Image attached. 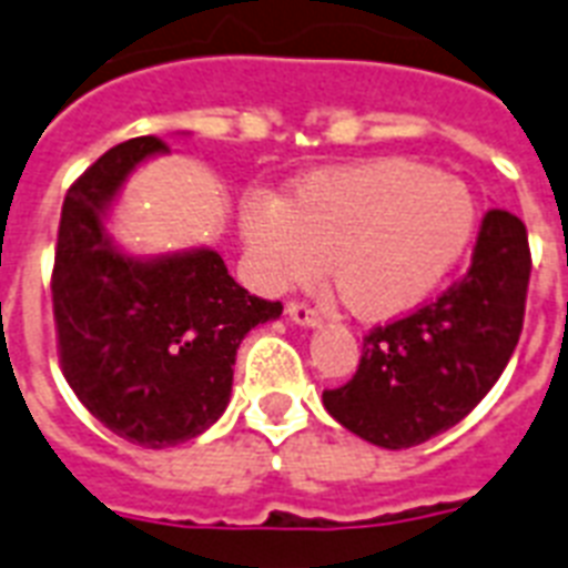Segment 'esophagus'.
<instances>
[{"instance_id":"34e87169","label":"esophagus","mask_w":568,"mask_h":568,"mask_svg":"<svg viewBox=\"0 0 568 568\" xmlns=\"http://www.w3.org/2000/svg\"><path fill=\"white\" fill-rule=\"evenodd\" d=\"M285 315L294 321V324H303V327H315L321 321V315L315 310H312L310 303L303 301H292L288 306H285Z\"/></svg>"}]
</instances>
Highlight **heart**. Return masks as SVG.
<instances>
[{
  "instance_id": "heart-1",
  "label": "heart",
  "mask_w": 568,
  "mask_h": 568,
  "mask_svg": "<svg viewBox=\"0 0 568 568\" xmlns=\"http://www.w3.org/2000/svg\"><path fill=\"white\" fill-rule=\"evenodd\" d=\"M477 230L475 194L459 176L413 159L327 168L280 200L250 194L241 239L262 292L310 283L324 271L363 318L422 306L466 256Z\"/></svg>"
}]
</instances>
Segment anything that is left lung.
I'll return each mask as SVG.
<instances>
[{
	"mask_svg": "<svg viewBox=\"0 0 568 568\" xmlns=\"http://www.w3.org/2000/svg\"><path fill=\"white\" fill-rule=\"evenodd\" d=\"M530 283L528 230L489 209L471 265L436 301L368 329L363 359L324 406L342 427L379 448H413L475 409L510 363Z\"/></svg>",
	"mask_w": 568,
	"mask_h": 568,
	"instance_id": "1",
	"label": "left lung"
}]
</instances>
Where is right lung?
<instances>
[{
  "instance_id": "1",
  "label": "right lung",
  "mask_w": 568,
  "mask_h": 568,
  "mask_svg": "<svg viewBox=\"0 0 568 568\" xmlns=\"http://www.w3.org/2000/svg\"><path fill=\"white\" fill-rule=\"evenodd\" d=\"M144 135L102 153L70 185L58 223L52 315L58 363L75 397L120 439L171 448L209 430L230 404L241 338L283 303L241 288L214 250L141 262L102 230L105 209L146 155Z\"/></svg>"
}]
</instances>
